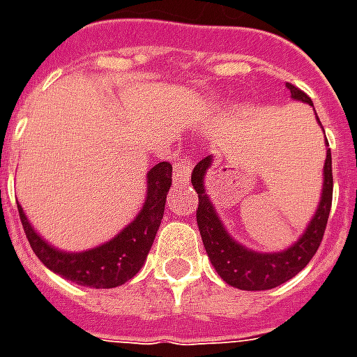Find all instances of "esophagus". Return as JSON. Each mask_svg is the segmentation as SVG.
Returning a JSON list of instances; mask_svg holds the SVG:
<instances>
[{
    "label": "esophagus",
    "instance_id": "esophagus-1",
    "mask_svg": "<svg viewBox=\"0 0 357 357\" xmlns=\"http://www.w3.org/2000/svg\"><path fill=\"white\" fill-rule=\"evenodd\" d=\"M191 168H193V162H191L189 156L179 158L178 162L174 164V181L176 183H187L189 178H191Z\"/></svg>",
    "mask_w": 357,
    "mask_h": 357
}]
</instances>
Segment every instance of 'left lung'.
<instances>
[{"mask_svg": "<svg viewBox=\"0 0 357 357\" xmlns=\"http://www.w3.org/2000/svg\"><path fill=\"white\" fill-rule=\"evenodd\" d=\"M287 89L291 91V97L294 101H302L314 107L312 99L304 91H300L296 86L287 84ZM315 120L321 126L317 114H315ZM325 143H327V137H325ZM327 147H329V143H327ZM212 162H214L212 155L202 158L193 168L191 183L199 195L197 224H199V231H201L202 245L206 248V255L218 271V275L222 277L225 283L231 284L235 289H241V291H268V289H275L284 281L292 279L296 273H300L317 252V248L321 245L323 233H325V225L329 220L331 202H333L331 149H327V158L323 164V187L317 210L298 241H294L291 247L279 250V252L252 250V248L237 243L225 229L224 222L218 216L216 206L212 204L208 191L204 187V179L212 168Z\"/></svg>", "mask_w": 357, "mask_h": 357, "instance_id": "1", "label": "left lung"}]
</instances>
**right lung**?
I'll return each instance as SVG.
<instances>
[{
    "mask_svg": "<svg viewBox=\"0 0 357 357\" xmlns=\"http://www.w3.org/2000/svg\"><path fill=\"white\" fill-rule=\"evenodd\" d=\"M170 185L172 164H155L147 172V195L139 214L110 241L82 252H66L50 245L30 225L24 210L19 204L20 222L30 247L45 268L82 287L112 289L130 281L143 268L162 222Z\"/></svg>",
    "mask_w": 357,
    "mask_h": 357,
    "instance_id": "right-lung-1",
    "label": "right lung"
}]
</instances>
